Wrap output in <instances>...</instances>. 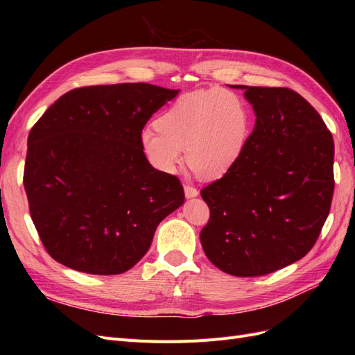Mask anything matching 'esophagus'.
I'll list each match as a JSON object with an SVG mask.
<instances>
[{
  "label": "esophagus",
  "instance_id": "1",
  "mask_svg": "<svg viewBox=\"0 0 355 355\" xmlns=\"http://www.w3.org/2000/svg\"><path fill=\"white\" fill-rule=\"evenodd\" d=\"M184 189H185V196H187V198H194V197H197V196H198V189H197L196 187L189 185V184L184 185Z\"/></svg>",
  "mask_w": 355,
  "mask_h": 355
}]
</instances>
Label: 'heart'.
<instances>
[{"label": "heart", "instance_id": "1", "mask_svg": "<svg viewBox=\"0 0 355 355\" xmlns=\"http://www.w3.org/2000/svg\"><path fill=\"white\" fill-rule=\"evenodd\" d=\"M155 127L139 137L145 159L159 173H175L184 149L187 163L202 178H220L244 153L252 111L243 96L211 87L182 94L161 112Z\"/></svg>", "mask_w": 355, "mask_h": 355}]
</instances>
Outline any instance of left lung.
Masks as SVG:
<instances>
[{"label":"left lung","instance_id":"obj_1","mask_svg":"<svg viewBox=\"0 0 355 355\" xmlns=\"http://www.w3.org/2000/svg\"><path fill=\"white\" fill-rule=\"evenodd\" d=\"M232 87L244 90L256 124L235 166L201 189L210 219L200 240L220 271L266 275L314 247L335 189V145L323 118L299 93Z\"/></svg>","mask_w":355,"mask_h":355}]
</instances>
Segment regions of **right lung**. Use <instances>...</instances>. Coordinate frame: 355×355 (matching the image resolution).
Segmentation results:
<instances>
[{"label": "right lung", "mask_w": 355, "mask_h": 355, "mask_svg": "<svg viewBox=\"0 0 355 355\" xmlns=\"http://www.w3.org/2000/svg\"><path fill=\"white\" fill-rule=\"evenodd\" d=\"M178 93L146 83L73 89L31 128L24 185L53 259L115 275L145 256L158 223L185 194L176 176L148 163L139 137Z\"/></svg>", "instance_id": "add662e5"}]
</instances>
